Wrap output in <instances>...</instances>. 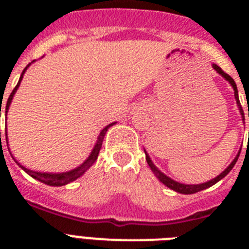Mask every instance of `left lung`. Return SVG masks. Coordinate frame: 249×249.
<instances>
[{"instance_id":"obj_1","label":"left lung","mask_w":249,"mask_h":249,"mask_svg":"<svg viewBox=\"0 0 249 249\" xmlns=\"http://www.w3.org/2000/svg\"><path fill=\"white\" fill-rule=\"evenodd\" d=\"M212 67L214 68L215 71H217V73L221 74V76L223 77L224 80L228 81V82H230V85L233 87V91H234V98H236V102H237V106H238L239 113H241V116H242V121H245V113H243V109H242L241 102H239L238 89H237V85H236V82H234V80H233V78L230 76V74L224 73V72L222 71V68L219 67V66H217V65H214V63H213ZM248 117H249V112H248ZM144 153H146V160H147V163H148L149 168L152 169V172L155 173L156 177H157L158 179H160V181L164 184V186H167V187H168V188H171V190L176 191V192L182 193V195H193V193H197V192H199V191L206 190V188H210V187H212L213 184H215V183H217V182L221 181L222 178L226 177V176H227L228 173L231 172V169H232L233 167H234V164H236L237 160H238V157H239V153H241V149H239V152H238V153H237L236 158H234V160H233L232 162H231L230 166H228L227 168L224 169V171L221 173V175H218L215 178L211 179V181L204 182V183H201V184H184V183H179V182L175 181V179H172V178H169L168 176L164 175L163 172H160V169H158L157 167H156L155 164H153V162H152V160H151V158H149V156H148V153H147V152H146V149H144Z\"/></svg>"}]
</instances>
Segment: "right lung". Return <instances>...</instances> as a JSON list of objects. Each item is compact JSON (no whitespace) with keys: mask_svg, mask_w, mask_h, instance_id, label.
I'll return each instance as SVG.
<instances>
[{"mask_svg":"<svg viewBox=\"0 0 249 249\" xmlns=\"http://www.w3.org/2000/svg\"><path fill=\"white\" fill-rule=\"evenodd\" d=\"M35 62V61H34ZM31 65V63H30ZM30 65L27 66V67L22 71L21 73V77H19V80H18V83L16 85V87L13 89L12 93L10 94V97H8V101L7 103H6V111H4V116H6V118H7V112H8V108H10V105L11 102H12V98L13 96H15V93L17 92V89L19 87V83H21L22 78H23V74H25L26 70H27L28 67H30ZM0 116H1V111H0ZM113 124H116V122L111 123V124H108V126H106L105 128L102 129V131L100 132V135H98L97 137V142H96V144H94L93 149H92L91 152V155L89 156V158L83 162L81 166L76 167L74 169H71V171H67V172H61V173H50V172H38V171H34V169H28L26 168L25 166H22L21 163H19L18 160H16V158L13 157L12 158L15 160V162H16L17 164H18L19 167H21L23 171H25L27 175H30L31 177L35 178V179H37V181L39 182H42V183L45 184H48V186H53V187H59V186H65V184H68V183H71V182L76 181L77 178H80L81 176L85 175V172L87 171V169L89 168V167L92 166V164L96 162V160H97L98 157V153H100V149L101 147H102V142H103V138H105L106 133H107V131H108V128L111 126H113ZM0 136H1V132H0ZM6 141H7V147H8V138H7V132H6ZM11 153V152H10Z\"/></svg>","mask_w":249,"mask_h":249,"instance_id":"right-lung-1","label":"right lung"}]
</instances>
